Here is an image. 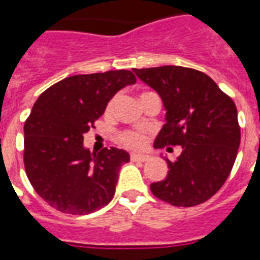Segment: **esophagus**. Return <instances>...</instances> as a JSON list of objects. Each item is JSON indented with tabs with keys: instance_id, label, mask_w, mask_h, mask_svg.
I'll return each instance as SVG.
<instances>
[{
	"instance_id": "obj_1",
	"label": "esophagus",
	"mask_w": 260,
	"mask_h": 260,
	"mask_svg": "<svg viewBox=\"0 0 260 260\" xmlns=\"http://www.w3.org/2000/svg\"><path fill=\"white\" fill-rule=\"evenodd\" d=\"M150 156L146 154H132L131 155V160L132 162H147Z\"/></svg>"
}]
</instances>
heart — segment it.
Instances as JSON below:
<instances>
[{
  "instance_id": "heart-1",
  "label": "heart",
  "mask_w": 260,
  "mask_h": 260,
  "mask_svg": "<svg viewBox=\"0 0 260 260\" xmlns=\"http://www.w3.org/2000/svg\"><path fill=\"white\" fill-rule=\"evenodd\" d=\"M146 94V93H143ZM142 94V95H143ZM113 106H114V100H109L108 104L105 106V114L109 116L113 112ZM118 142L121 143L122 146L128 147V148H134V150H138V148H143V147L147 144V136L142 132H138V131H121L117 136Z\"/></svg>"
}]
</instances>
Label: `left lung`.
I'll use <instances>...</instances> for the list:
<instances>
[{"label":"left lung","mask_w":260,"mask_h":260,"mask_svg":"<svg viewBox=\"0 0 260 260\" xmlns=\"http://www.w3.org/2000/svg\"><path fill=\"white\" fill-rule=\"evenodd\" d=\"M166 108V124L155 148L182 146L169 174L151 183L155 197L174 206L200 205L221 189L234 167L240 125L234 100L201 71L182 66L134 69Z\"/></svg>","instance_id":"1"}]
</instances>
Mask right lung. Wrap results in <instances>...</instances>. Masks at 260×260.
Listing matches in <instances>:
<instances>
[{
	"instance_id": "1",
	"label": "right lung",
	"mask_w": 260,
	"mask_h": 260,
	"mask_svg": "<svg viewBox=\"0 0 260 260\" xmlns=\"http://www.w3.org/2000/svg\"><path fill=\"white\" fill-rule=\"evenodd\" d=\"M136 82L129 70L73 75L43 91L24 124V166L36 193L62 213L89 214L113 198L129 154L114 147L90 154L83 135L110 98Z\"/></svg>"
}]
</instances>
